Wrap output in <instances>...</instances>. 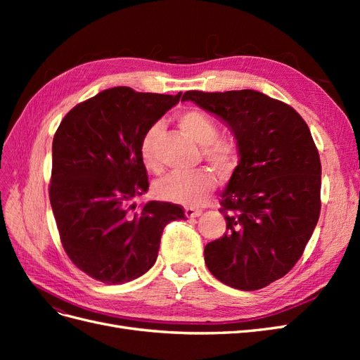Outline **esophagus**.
I'll use <instances>...</instances> for the list:
<instances>
[{"label": "esophagus", "mask_w": 360, "mask_h": 360, "mask_svg": "<svg viewBox=\"0 0 360 360\" xmlns=\"http://www.w3.org/2000/svg\"><path fill=\"white\" fill-rule=\"evenodd\" d=\"M201 213H202V210L195 209V207H186V209H184V214L191 217V219H192V217H198Z\"/></svg>", "instance_id": "34e87169"}]
</instances>
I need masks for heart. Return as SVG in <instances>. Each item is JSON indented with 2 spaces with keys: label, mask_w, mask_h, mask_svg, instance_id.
Masks as SVG:
<instances>
[{
  "label": "heart",
  "mask_w": 360,
  "mask_h": 360,
  "mask_svg": "<svg viewBox=\"0 0 360 360\" xmlns=\"http://www.w3.org/2000/svg\"><path fill=\"white\" fill-rule=\"evenodd\" d=\"M179 124L195 143L202 146L204 159L217 171H231L238 162V146L233 138H221L219 126L202 111L191 110L179 117ZM162 134L160 124L150 126L139 143L141 160L147 169L158 171V144ZM214 188V177L209 169L176 171L168 174L156 184L158 197L180 205L201 204Z\"/></svg>",
  "instance_id": "heart-1"
}]
</instances>
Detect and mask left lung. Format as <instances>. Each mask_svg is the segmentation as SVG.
Segmentation results:
<instances>
[{"mask_svg": "<svg viewBox=\"0 0 360 360\" xmlns=\"http://www.w3.org/2000/svg\"><path fill=\"white\" fill-rule=\"evenodd\" d=\"M230 126L240 160L221 209L226 233L204 248L212 275L237 290L263 288L285 276L319 222L321 163L309 127L284 102L254 91H186Z\"/></svg>", "mask_w": 360, "mask_h": 360, "instance_id": "8db88e82", "label": "left lung"}]
</instances>
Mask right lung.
Here are the masks:
<instances>
[{
  "instance_id": "add662e5",
  "label": "right lung",
  "mask_w": 360,
  "mask_h": 360,
  "mask_svg": "<svg viewBox=\"0 0 360 360\" xmlns=\"http://www.w3.org/2000/svg\"><path fill=\"white\" fill-rule=\"evenodd\" d=\"M180 96L115 86L72 108L53 135L49 200L60 240L72 263L103 284L144 275L163 228L186 217L179 204H135L148 191L141 138Z\"/></svg>"
}]
</instances>
